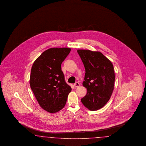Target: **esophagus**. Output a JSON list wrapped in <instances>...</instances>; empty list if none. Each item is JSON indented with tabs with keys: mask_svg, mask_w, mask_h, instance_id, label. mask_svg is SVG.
Returning <instances> with one entry per match:
<instances>
[{
	"mask_svg": "<svg viewBox=\"0 0 146 146\" xmlns=\"http://www.w3.org/2000/svg\"><path fill=\"white\" fill-rule=\"evenodd\" d=\"M74 87H75V88H78V87H79L80 84L79 82H76L74 84Z\"/></svg>",
	"mask_w": 146,
	"mask_h": 146,
	"instance_id": "1",
	"label": "esophagus"
}]
</instances>
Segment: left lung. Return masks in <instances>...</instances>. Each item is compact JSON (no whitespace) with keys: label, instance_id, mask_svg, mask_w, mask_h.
<instances>
[{"label":"left lung","instance_id":"8db88e82","mask_svg":"<svg viewBox=\"0 0 146 146\" xmlns=\"http://www.w3.org/2000/svg\"><path fill=\"white\" fill-rule=\"evenodd\" d=\"M84 65L86 73L82 84L87 89L81 102L89 110H97L110 98L114 89L113 66L106 57L98 51L89 50L77 51Z\"/></svg>","mask_w":146,"mask_h":146}]
</instances>
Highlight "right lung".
<instances>
[{"mask_svg": "<svg viewBox=\"0 0 146 146\" xmlns=\"http://www.w3.org/2000/svg\"><path fill=\"white\" fill-rule=\"evenodd\" d=\"M70 48H50L36 59L31 67L30 86L40 107L50 113L62 110L71 87L67 84L61 65Z\"/></svg>", "mask_w": 146, "mask_h": 146, "instance_id": "add662e5", "label": "right lung"}]
</instances>
